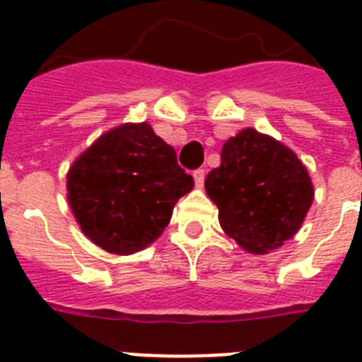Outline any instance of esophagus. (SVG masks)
Wrapping results in <instances>:
<instances>
[{
  "label": "esophagus",
  "mask_w": 362,
  "mask_h": 362,
  "mask_svg": "<svg viewBox=\"0 0 362 362\" xmlns=\"http://www.w3.org/2000/svg\"><path fill=\"white\" fill-rule=\"evenodd\" d=\"M193 180H195V186L203 187V184H204V169L193 170Z\"/></svg>",
  "instance_id": "esophagus-1"
}]
</instances>
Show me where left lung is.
<instances>
[{
  "instance_id": "obj_1",
  "label": "left lung",
  "mask_w": 362,
  "mask_h": 362,
  "mask_svg": "<svg viewBox=\"0 0 362 362\" xmlns=\"http://www.w3.org/2000/svg\"><path fill=\"white\" fill-rule=\"evenodd\" d=\"M204 189L223 233L255 255L295 237L314 203V184L297 153L253 127L227 139Z\"/></svg>"
}]
</instances>
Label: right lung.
Wrapping results in <instances>:
<instances>
[{"label":"right lung","mask_w":362,"mask_h":362,"mask_svg":"<svg viewBox=\"0 0 362 362\" xmlns=\"http://www.w3.org/2000/svg\"><path fill=\"white\" fill-rule=\"evenodd\" d=\"M192 189L175 148L148 122L103 133L67 173V201L81 231L115 255L141 252L161 237L178 199Z\"/></svg>","instance_id":"add662e5"}]
</instances>
